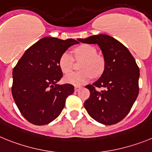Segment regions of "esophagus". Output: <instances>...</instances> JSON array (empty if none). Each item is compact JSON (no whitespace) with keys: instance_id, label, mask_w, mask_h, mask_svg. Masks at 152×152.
<instances>
[{"instance_id":"obj_1","label":"esophagus","mask_w":152,"mask_h":152,"mask_svg":"<svg viewBox=\"0 0 152 152\" xmlns=\"http://www.w3.org/2000/svg\"><path fill=\"white\" fill-rule=\"evenodd\" d=\"M82 88V86H75V92H78L79 90H80Z\"/></svg>"}]
</instances>
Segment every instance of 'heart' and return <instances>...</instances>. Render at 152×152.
<instances>
[{
  "label": "heart",
  "instance_id": "obj_1",
  "mask_svg": "<svg viewBox=\"0 0 152 152\" xmlns=\"http://www.w3.org/2000/svg\"><path fill=\"white\" fill-rule=\"evenodd\" d=\"M76 60H83L80 64L81 71L72 72L65 76V82L74 86H80L88 83L94 76H100L104 70L105 62L103 57L97 55L95 47L88 44L80 45L73 49ZM58 66L63 73L67 74L73 69L74 58L69 52H63L58 59Z\"/></svg>",
  "mask_w": 152,
  "mask_h": 152
}]
</instances>
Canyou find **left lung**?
<instances>
[{
  "mask_svg": "<svg viewBox=\"0 0 152 152\" xmlns=\"http://www.w3.org/2000/svg\"><path fill=\"white\" fill-rule=\"evenodd\" d=\"M80 42L97 44L104 57L105 67L100 78L86 88L90 97L84 102L89 115L106 125L118 123L127 115L139 93L140 72L129 50L107 35L78 39ZM96 88H103L99 91Z\"/></svg>",
  "mask_w": 152,
  "mask_h": 152,
  "instance_id": "1",
  "label": "left lung"
}]
</instances>
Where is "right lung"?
<instances>
[{"label": "right lung", "instance_id": "obj_1", "mask_svg": "<svg viewBox=\"0 0 152 152\" xmlns=\"http://www.w3.org/2000/svg\"><path fill=\"white\" fill-rule=\"evenodd\" d=\"M78 42L45 37L25 51L13 69L11 93L22 116L35 125H45L58 117L74 86L57 83L62 77L61 55Z\"/></svg>", "mask_w": 152, "mask_h": 152}]
</instances>
